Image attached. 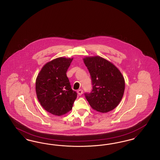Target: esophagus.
Returning a JSON list of instances; mask_svg holds the SVG:
<instances>
[{
	"label": "esophagus",
	"mask_w": 160,
	"mask_h": 160,
	"mask_svg": "<svg viewBox=\"0 0 160 160\" xmlns=\"http://www.w3.org/2000/svg\"><path fill=\"white\" fill-rule=\"evenodd\" d=\"M77 93L78 94V95H82L83 93V90L82 89H79L77 91Z\"/></svg>",
	"instance_id": "1"
}]
</instances>
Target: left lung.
<instances>
[{
	"mask_svg": "<svg viewBox=\"0 0 160 160\" xmlns=\"http://www.w3.org/2000/svg\"><path fill=\"white\" fill-rule=\"evenodd\" d=\"M84 63L91 77L92 90L84 95L92 108L101 113L113 110L121 101L125 80L113 63L99 57H86Z\"/></svg>",
	"mask_w": 160,
	"mask_h": 160,
	"instance_id": "8db88e82",
	"label": "left lung"
}]
</instances>
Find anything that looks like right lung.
I'll return each instance as SVG.
<instances>
[{
	"instance_id": "1",
	"label": "right lung",
	"mask_w": 160,
	"mask_h": 160,
	"mask_svg": "<svg viewBox=\"0 0 160 160\" xmlns=\"http://www.w3.org/2000/svg\"><path fill=\"white\" fill-rule=\"evenodd\" d=\"M72 58H59L47 63L36 80V93L41 105L48 112L61 116L70 111L77 97L67 76Z\"/></svg>"
}]
</instances>
